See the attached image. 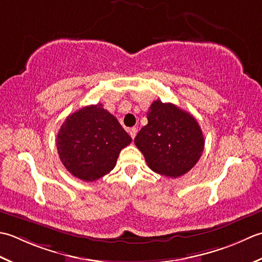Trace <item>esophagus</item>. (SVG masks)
<instances>
[{
    "instance_id": "34e87169",
    "label": "esophagus",
    "mask_w": 262,
    "mask_h": 262,
    "mask_svg": "<svg viewBox=\"0 0 262 262\" xmlns=\"http://www.w3.org/2000/svg\"><path fill=\"white\" fill-rule=\"evenodd\" d=\"M137 132H138V129L137 127H131V129L129 130V135L131 136L132 139H135L136 136H137Z\"/></svg>"
}]
</instances>
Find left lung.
I'll return each instance as SVG.
<instances>
[{"instance_id": "1", "label": "left lung", "mask_w": 262, "mask_h": 262, "mask_svg": "<svg viewBox=\"0 0 262 262\" xmlns=\"http://www.w3.org/2000/svg\"><path fill=\"white\" fill-rule=\"evenodd\" d=\"M148 124L135 143L151 170L168 178L184 175L199 161L205 139L198 122L170 103L155 100L147 113Z\"/></svg>"}]
</instances>
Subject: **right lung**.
Masks as SVG:
<instances>
[{"instance_id":"obj_1","label":"right lung","mask_w":262,"mask_h":262,"mask_svg":"<svg viewBox=\"0 0 262 262\" xmlns=\"http://www.w3.org/2000/svg\"><path fill=\"white\" fill-rule=\"evenodd\" d=\"M131 137L103 105H89L69 115L57 133L62 164L76 178L93 182L115 167Z\"/></svg>"}]
</instances>
